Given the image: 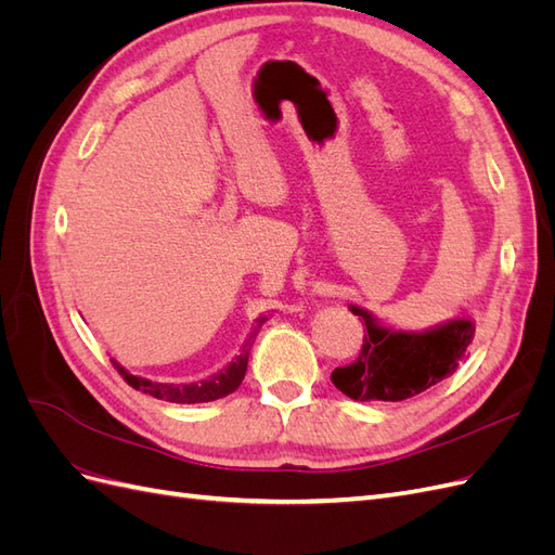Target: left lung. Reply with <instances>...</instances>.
I'll list each match as a JSON object with an SVG mask.
<instances>
[{"label":"left lung","instance_id":"1","mask_svg":"<svg viewBox=\"0 0 555 555\" xmlns=\"http://www.w3.org/2000/svg\"><path fill=\"white\" fill-rule=\"evenodd\" d=\"M349 310L363 317L365 335L361 354L354 363L335 367L331 382L345 396L367 402H398L430 389L456 373L465 351L475 338V322L456 317L428 331H396L382 326L377 319L359 308Z\"/></svg>","mask_w":555,"mask_h":555}]
</instances>
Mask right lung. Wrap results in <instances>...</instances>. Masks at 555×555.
<instances>
[{
    "mask_svg": "<svg viewBox=\"0 0 555 555\" xmlns=\"http://www.w3.org/2000/svg\"><path fill=\"white\" fill-rule=\"evenodd\" d=\"M263 322H266V317L257 319V326H255V331H251L247 343L243 345V351L224 367V371H220L208 379H201V382L162 384V382H153V379H145V377H139V375H131L129 371H125L120 363L113 361V359L111 361L117 367V373H120L125 377V382L129 386H133L137 391H143V393H150L153 398L169 400V402H188V405H190V402H210V400H217V398H224V396L233 393L241 386V382L247 373V359H249L251 343H255L257 333H259Z\"/></svg>",
    "mask_w": 555,
    "mask_h": 555,
    "instance_id": "right-lung-1",
    "label": "right lung"
}]
</instances>
